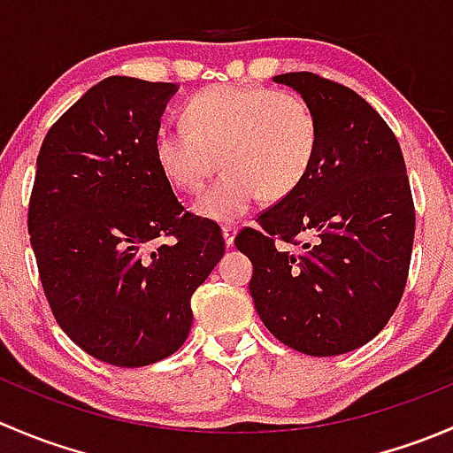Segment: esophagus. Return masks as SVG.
Returning <instances> with one entry per match:
<instances>
[{"instance_id":"34e87169","label":"esophagus","mask_w":453,"mask_h":453,"mask_svg":"<svg viewBox=\"0 0 453 453\" xmlns=\"http://www.w3.org/2000/svg\"><path fill=\"white\" fill-rule=\"evenodd\" d=\"M223 241H226V245L230 248V245H234V239H236V232H239V227L232 226V223H227V226H223Z\"/></svg>"}]
</instances>
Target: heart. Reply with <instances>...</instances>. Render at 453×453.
<instances>
[{"label":"heart","instance_id":"heart-1","mask_svg":"<svg viewBox=\"0 0 453 453\" xmlns=\"http://www.w3.org/2000/svg\"><path fill=\"white\" fill-rule=\"evenodd\" d=\"M184 125L155 134V159L181 193H197L219 159L223 175L195 201V212L217 223L241 219L258 197H289L318 155V118L294 91L210 87L186 103Z\"/></svg>","mask_w":453,"mask_h":453}]
</instances>
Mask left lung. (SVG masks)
Returning a JSON list of instances; mask_svg holds the SVG:
<instances>
[{
    "mask_svg": "<svg viewBox=\"0 0 453 453\" xmlns=\"http://www.w3.org/2000/svg\"><path fill=\"white\" fill-rule=\"evenodd\" d=\"M315 111L318 155L303 184L245 227L236 248L252 260L254 307L276 340L333 357L372 340L408 280L414 201L390 127L349 87L311 72L273 76ZM298 253L284 245L300 244Z\"/></svg>",
    "mask_w": 453,
    "mask_h": 453,
    "instance_id": "1",
    "label": "left lung"
}]
</instances>
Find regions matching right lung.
<instances>
[{
	"label": "right lung",
	"mask_w": 453,
	"mask_h": 453,
	"mask_svg": "<svg viewBox=\"0 0 453 453\" xmlns=\"http://www.w3.org/2000/svg\"><path fill=\"white\" fill-rule=\"evenodd\" d=\"M177 85L109 76L52 125L36 157L28 232L58 326L91 357L140 368L175 353L190 298L226 252L186 212L153 153ZM173 235L166 246L154 241Z\"/></svg>",
	"instance_id": "right-lung-1"
}]
</instances>
